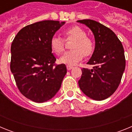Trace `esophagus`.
<instances>
[{"label":"esophagus","instance_id":"esophagus-1","mask_svg":"<svg viewBox=\"0 0 132 132\" xmlns=\"http://www.w3.org/2000/svg\"><path fill=\"white\" fill-rule=\"evenodd\" d=\"M73 68V66H71V65H67V70H71V69H72Z\"/></svg>","mask_w":132,"mask_h":132}]
</instances>
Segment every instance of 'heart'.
<instances>
[{"mask_svg": "<svg viewBox=\"0 0 132 132\" xmlns=\"http://www.w3.org/2000/svg\"><path fill=\"white\" fill-rule=\"evenodd\" d=\"M67 41H74L72 51L67 52L60 58L61 63L73 65L77 63L83 58V56L88 57L94 51V44L91 39L87 37L86 31L80 27L75 26L64 31ZM50 47L52 52L57 55H60L65 50V42L63 39L57 36H53L50 40Z\"/></svg>", "mask_w": 132, "mask_h": 132, "instance_id": "1", "label": "heart"}]
</instances>
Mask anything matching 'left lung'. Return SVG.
<instances>
[{
	"mask_svg": "<svg viewBox=\"0 0 132 132\" xmlns=\"http://www.w3.org/2000/svg\"><path fill=\"white\" fill-rule=\"evenodd\" d=\"M77 22L88 27L95 39L94 51L87 63L94 67L82 69L79 87L90 98L102 101L111 96L120 83L126 67L123 45L114 31L101 23L90 19Z\"/></svg>",
	"mask_w": 132,
	"mask_h": 132,
	"instance_id": "1",
	"label": "left lung"
}]
</instances>
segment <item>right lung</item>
Returning <instances> with one entry per match:
<instances>
[{"label": "right lung", "instance_id": "obj_1", "mask_svg": "<svg viewBox=\"0 0 132 132\" xmlns=\"http://www.w3.org/2000/svg\"><path fill=\"white\" fill-rule=\"evenodd\" d=\"M65 22L44 20L21 29L11 45L10 70L20 92L36 102L53 97L67 73L65 64L55 65L50 40Z\"/></svg>", "mask_w": 132, "mask_h": 132}]
</instances>
